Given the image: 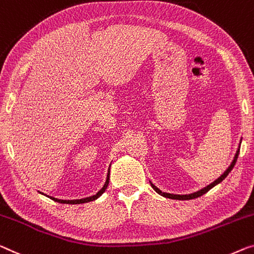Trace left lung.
<instances>
[{
	"label": "left lung",
	"instance_id": "obj_1",
	"mask_svg": "<svg viewBox=\"0 0 254 254\" xmlns=\"http://www.w3.org/2000/svg\"><path fill=\"white\" fill-rule=\"evenodd\" d=\"M238 154H240V148L237 149L236 154H235V157H234V160H233V162H232V164H230V165H229V168L227 169L226 171L224 172V175H221L220 177L218 178L217 180L213 181V183H212V184H210L209 186H206L205 188L200 189V190L196 191V192H192V194H189V195H175V194H169V192H163V191H162V190H160V189H158L156 186H155V185H153V184H151V183H150V185H151V187L154 188V190H155V191L158 192V194L162 195V196H164V197H168V198H172V199H192V198L199 197V196H202L203 194H205V192L209 191L211 188H213V187L215 186V185L220 184L221 181L224 180L225 178L229 175V172L232 171L233 168H234V165H235V163H236V161H237V157H238Z\"/></svg>",
	"mask_w": 254,
	"mask_h": 254
}]
</instances>
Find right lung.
Listing matches in <instances>:
<instances>
[{"label":"right lung","mask_w":254,"mask_h":254,"mask_svg":"<svg viewBox=\"0 0 254 254\" xmlns=\"http://www.w3.org/2000/svg\"><path fill=\"white\" fill-rule=\"evenodd\" d=\"M111 168V166H109ZM108 183H109V169H108V173H107V179H106V183L104 185V187L100 189L99 191L97 192L96 195L91 196V197H86V198H82V199H68V200H64V199H58V198H55V197H51V196H49L51 199H54L55 202H58V203H63V204H82V203H88V202H91V200H94L97 199L99 196H101V194L106 190V188H107L108 186Z\"/></svg>","instance_id":"1"}]
</instances>
